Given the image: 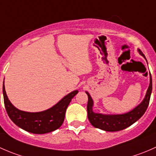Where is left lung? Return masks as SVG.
<instances>
[{
	"label": "left lung",
	"instance_id": "1",
	"mask_svg": "<svg viewBox=\"0 0 156 156\" xmlns=\"http://www.w3.org/2000/svg\"><path fill=\"white\" fill-rule=\"evenodd\" d=\"M140 54L142 55L146 58L145 55L143 54L141 50L138 49ZM152 77L150 76V83L145 98L140 104L137 107L126 114L122 115H103L101 113H95L92 111L93 101L89 93L86 91L88 95L87 112L88 119L93 126L97 128L104 130L106 131H118L128 128L135 122H137L147 110L150 104L151 93H152Z\"/></svg>",
	"mask_w": 156,
	"mask_h": 156
}]
</instances>
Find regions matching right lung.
Masks as SVG:
<instances>
[{"mask_svg": "<svg viewBox=\"0 0 156 156\" xmlns=\"http://www.w3.org/2000/svg\"><path fill=\"white\" fill-rule=\"evenodd\" d=\"M77 93V90L72 91L49 110L39 113H28L18 110L11 104L3 84L4 106L9 117L19 128L33 134H46L60 128L65 120L67 107Z\"/></svg>", "mask_w": 156, "mask_h": 156, "instance_id": "right-lung-1", "label": "right lung"}]
</instances>
